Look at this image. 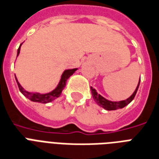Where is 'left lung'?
<instances>
[{
	"instance_id": "8db88e82",
	"label": "left lung",
	"mask_w": 159,
	"mask_h": 159,
	"mask_svg": "<svg viewBox=\"0 0 159 159\" xmlns=\"http://www.w3.org/2000/svg\"><path fill=\"white\" fill-rule=\"evenodd\" d=\"M140 79H139V81H138V86L136 88V89L134 90V92L132 93V95L128 97L126 100L124 101H111L107 100L105 97H103L102 95H101L99 93H97L96 89H94L93 87H90V90H91V94H92L93 99L94 101H95V103L97 104L98 106H100L101 107H103L104 109L107 110V111H115V110L121 109L123 108L126 106H127L128 104L131 103L132 101V100L134 99L135 95L137 94V91H138V87H139V84H140Z\"/></svg>"
}]
</instances>
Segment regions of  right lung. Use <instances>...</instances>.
<instances>
[{"label":"right lung","mask_w":159,"mask_h":159,"mask_svg":"<svg viewBox=\"0 0 159 159\" xmlns=\"http://www.w3.org/2000/svg\"><path fill=\"white\" fill-rule=\"evenodd\" d=\"M22 44V43H21ZM21 44L20 45V47L17 49V55L16 57H18L19 53H20V49H21ZM78 70L77 68L76 69H71V70H65L63 72L61 75V78L59 80V82H58V85L56 86V88L54 89H52V91H50L48 93H45V94H41V93L39 92H30V91H27L26 89L21 86L20 83L17 80L16 75H15V78H16V81L17 83V85H18V88L20 89V91L22 95L26 96L27 99H29L33 102H39V103L46 104L48 103V102H51V101H54L55 99H57L58 97L60 96L61 95L63 89L66 85V82L68 80V79L70 78V76L74 74V73Z\"/></svg>","instance_id":"right-lung-1"}]
</instances>
